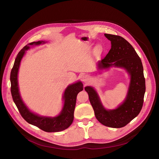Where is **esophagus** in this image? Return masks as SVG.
I'll return each mask as SVG.
<instances>
[{
  "label": "esophagus",
  "mask_w": 159,
  "mask_h": 159,
  "mask_svg": "<svg viewBox=\"0 0 159 159\" xmlns=\"http://www.w3.org/2000/svg\"><path fill=\"white\" fill-rule=\"evenodd\" d=\"M82 80L84 81V82L85 83H87L89 80H90V77L88 76V75H84L83 77H82Z\"/></svg>",
  "instance_id": "obj_1"
}]
</instances>
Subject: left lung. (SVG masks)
<instances>
[{"label": "left lung", "mask_w": 159, "mask_h": 159, "mask_svg": "<svg viewBox=\"0 0 159 159\" xmlns=\"http://www.w3.org/2000/svg\"><path fill=\"white\" fill-rule=\"evenodd\" d=\"M111 41V48L106 56L99 61V69L117 66L124 69L130 75V84L126 98L116 109H106L95 89L85 87L89 94L97 120L103 125L111 128H122L137 117L143 104L145 93V80L140 58L131 44L120 36L104 34Z\"/></svg>", "instance_id": "obj_1"}]
</instances>
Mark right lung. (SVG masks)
Instances as JSON below:
<instances>
[{
  "instance_id": "right-lung-1",
  "label": "right lung",
  "mask_w": 159,
  "mask_h": 159,
  "mask_svg": "<svg viewBox=\"0 0 159 159\" xmlns=\"http://www.w3.org/2000/svg\"><path fill=\"white\" fill-rule=\"evenodd\" d=\"M44 43L43 41L30 43L19 52L11 72V91L13 101L20 115L28 123L36 126L46 132H58L69 128L72 123L77 96L83 90L82 83L79 81L66 87L63 96L64 100L63 109L58 116L53 118L40 116L31 112L22 101L19 92L17 74L20 63L25 54V51L30 49V45H39Z\"/></svg>"
}]
</instances>
